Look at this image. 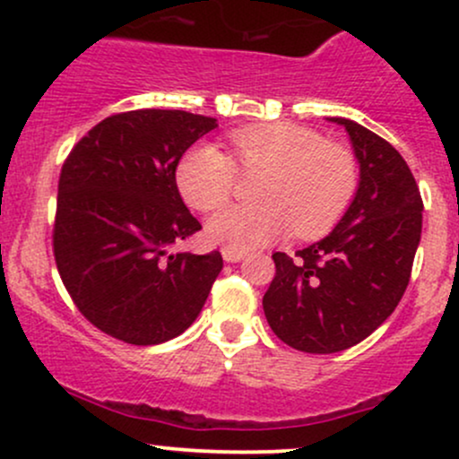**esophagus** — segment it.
Masks as SVG:
<instances>
[{
  "mask_svg": "<svg viewBox=\"0 0 459 459\" xmlns=\"http://www.w3.org/2000/svg\"><path fill=\"white\" fill-rule=\"evenodd\" d=\"M222 256L226 263H239L246 256V252L233 250V247H222Z\"/></svg>",
  "mask_w": 459,
  "mask_h": 459,
  "instance_id": "obj_1",
  "label": "esophagus"
}]
</instances>
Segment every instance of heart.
Returning a JSON list of instances; mask_svg holds the SVG:
<instances>
[{"instance_id": "b5f03b06", "label": "heart", "mask_w": 459, "mask_h": 459, "mask_svg": "<svg viewBox=\"0 0 459 459\" xmlns=\"http://www.w3.org/2000/svg\"><path fill=\"white\" fill-rule=\"evenodd\" d=\"M230 160L213 144L189 149L177 166V187L189 207L212 212L233 194L237 167L265 172L255 198L261 204L220 209L207 220L213 244L247 252L296 230L315 237L330 230L356 194L351 152L291 123L250 125L230 131Z\"/></svg>"}]
</instances>
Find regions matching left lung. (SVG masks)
I'll return each mask as SVG.
<instances>
[{"mask_svg": "<svg viewBox=\"0 0 459 459\" xmlns=\"http://www.w3.org/2000/svg\"><path fill=\"white\" fill-rule=\"evenodd\" d=\"M345 127L360 166L343 218L296 256L272 255L276 276L263 296L273 334L307 354L360 343L391 317L405 287L423 226V200L394 146L350 118Z\"/></svg>", "mask_w": 459, "mask_h": 459, "instance_id": "8db88e82", "label": "left lung"}]
</instances>
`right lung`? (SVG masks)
Here are the masks:
<instances>
[{
	"label": "right lung",
	"mask_w": 459,
	"mask_h": 459,
	"mask_svg": "<svg viewBox=\"0 0 459 459\" xmlns=\"http://www.w3.org/2000/svg\"><path fill=\"white\" fill-rule=\"evenodd\" d=\"M218 127L183 109L109 116L66 157L54 255L79 313L114 339L160 345L186 332L222 272V255L172 252L200 230L177 187L183 152Z\"/></svg>",
	"instance_id": "obj_1"
}]
</instances>
